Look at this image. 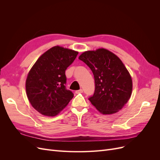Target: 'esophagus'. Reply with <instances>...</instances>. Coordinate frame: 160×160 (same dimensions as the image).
Here are the masks:
<instances>
[{
	"mask_svg": "<svg viewBox=\"0 0 160 160\" xmlns=\"http://www.w3.org/2000/svg\"><path fill=\"white\" fill-rule=\"evenodd\" d=\"M82 93H83V89H80L79 90H77V91H75V93H77V94Z\"/></svg>",
	"mask_w": 160,
	"mask_h": 160,
	"instance_id": "obj_1",
	"label": "esophagus"
}]
</instances>
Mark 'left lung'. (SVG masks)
I'll return each mask as SVG.
<instances>
[{"instance_id":"obj_1","label":"left lung","mask_w":160,"mask_h":160,"mask_svg":"<svg viewBox=\"0 0 160 160\" xmlns=\"http://www.w3.org/2000/svg\"><path fill=\"white\" fill-rule=\"evenodd\" d=\"M79 59L93 72L95 92L89 100L101 113L113 114L122 109L132 92V79L122 61L107 49L82 53Z\"/></svg>"}]
</instances>
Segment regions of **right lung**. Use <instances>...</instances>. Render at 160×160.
I'll list each match as a JSON object with an SVG mask.
<instances>
[{
  "instance_id": "1",
  "label": "right lung",
  "mask_w": 160,
  "mask_h": 160,
  "mask_svg": "<svg viewBox=\"0 0 160 160\" xmlns=\"http://www.w3.org/2000/svg\"><path fill=\"white\" fill-rule=\"evenodd\" d=\"M78 52L59 46L51 48L38 58L26 80L28 101L38 112L52 117L59 114L73 98L66 89L65 71Z\"/></svg>"
}]
</instances>
